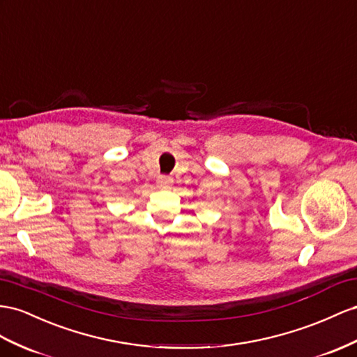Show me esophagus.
<instances>
[{
    "instance_id": "obj_1",
    "label": "esophagus",
    "mask_w": 357,
    "mask_h": 357,
    "mask_svg": "<svg viewBox=\"0 0 357 357\" xmlns=\"http://www.w3.org/2000/svg\"><path fill=\"white\" fill-rule=\"evenodd\" d=\"M157 184L160 188H169L173 184V179L170 176H160L157 179Z\"/></svg>"
}]
</instances>
